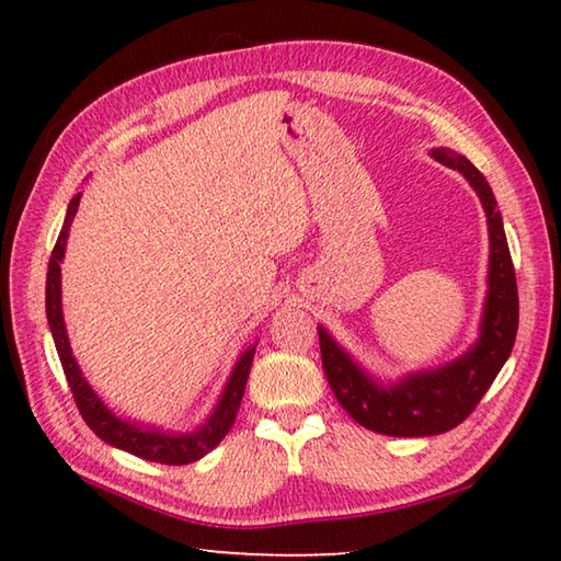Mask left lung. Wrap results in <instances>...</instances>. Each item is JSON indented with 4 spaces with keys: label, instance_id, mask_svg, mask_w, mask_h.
<instances>
[{
    "label": "left lung",
    "instance_id": "8db88e82",
    "mask_svg": "<svg viewBox=\"0 0 561 561\" xmlns=\"http://www.w3.org/2000/svg\"><path fill=\"white\" fill-rule=\"evenodd\" d=\"M432 159L458 171L478 193L490 231V270L478 340L453 362L396 380H383L354 359L330 332L318 325L320 356L328 383L354 422L386 436H436L450 432L478 402L511 356L518 330V289L511 262L502 211L490 183L453 149H432Z\"/></svg>",
    "mask_w": 561,
    "mask_h": 561
}]
</instances>
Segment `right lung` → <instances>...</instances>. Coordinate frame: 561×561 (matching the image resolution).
I'll return each instance as SVG.
<instances>
[{
	"label": "right lung",
	"mask_w": 561,
	"mask_h": 561,
	"mask_svg": "<svg viewBox=\"0 0 561 561\" xmlns=\"http://www.w3.org/2000/svg\"><path fill=\"white\" fill-rule=\"evenodd\" d=\"M79 199H81V193L71 197L69 202L62 231H59L50 262H47V279H45L47 325H50L55 350H57L59 362H62L71 396L77 400V408L83 416V422H87L91 426V432L99 438H103L105 444L133 453L137 458L161 462V465L195 462L202 456H207L211 448H217L219 440L229 434V428L233 426L238 408H241L250 364H253L257 342L248 344V347L238 354V359L231 368L229 380H226L217 404H214L211 414L199 426L187 428V432H173V428H161L157 424L137 422V420H129V416L125 420V416L115 414L108 404L103 402L99 392L91 388L87 376L81 371V366L75 359V354H71L65 313H62V260H65L71 221H75V214L79 209Z\"/></svg>",
	"instance_id": "1"
}]
</instances>
